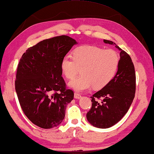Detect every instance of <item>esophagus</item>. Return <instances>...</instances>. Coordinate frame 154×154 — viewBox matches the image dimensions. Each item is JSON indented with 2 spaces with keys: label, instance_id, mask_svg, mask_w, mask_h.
<instances>
[{
  "label": "esophagus",
  "instance_id": "esophagus-1",
  "mask_svg": "<svg viewBox=\"0 0 154 154\" xmlns=\"http://www.w3.org/2000/svg\"><path fill=\"white\" fill-rule=\"evenodd\" d=\"M81 94L79 93H77V92H75L74 93V98L76 99H80L81 98Z\"/></svg>",
  "mask_w": 154,
  "mask_h": 154
}]
</instances>
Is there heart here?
<instances>
[{
  "instance_id": "b5f03b06",
  "label": "heart",
  "mask_w": 154,
  "mask_h": 154,
  "mask_svg": "<svg viewBox=\"0 0 154 154\" xmlns=\"http://www.w3.org/2000/svg\"><path fill=\"white\" fill-rule=\"evenodd\" d=\"M120 57L113 49L96 46L78 47L73 57L66 55L61 60V70L67 79H72L81 69L82 74L68 83L76 91H82L92 86L101 89L110 82L117 73Z\"/></svg>"
}]
</instances>
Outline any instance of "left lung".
Masks as SVG:
<instances>
[{"label": "left lung", "instance_id": "obj_1", "mask_svg": "<svg viewBox=\"0 0 154 154\" xmlns=\"http://www.w3.org/2000/svg\"><path fill=\"white\" fill-rule=\"evenodd\" d=\"M103 42L120 51V61L112 80L91 97L92 105L86 114L87 120L100 128H109L121 120L131 107L136 91V74L131 57L114 42ZM100 98L102 100L99 102Z\"/></svg>", "mask_w": 154, "mask_h": 154}]
</instances>
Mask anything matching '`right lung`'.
<instances>
[{
    "label": "right lung",
    "mask_w": 154,
    "mask_h": 154,
    "mask_svg": "<svg viewBox=\"0 0 154 154\" xmlns=\"http://www.w3.org/2000/svg\"><path fill=\"white\" fill-rule=\"evenodd\" d=\"M76 40L60 35L43 40L23 54L15 89L23 113L34 125L51 128L63 122L74 92L66 88L61 60Z\"/></svg>",
    "instance_id": "1"
}]
</instances>
